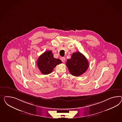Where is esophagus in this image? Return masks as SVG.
Listing matches in <instances>:
<instances>
[{
    "instance_id": "obj_1",
    "label": "esophagus",
    "mask_w": 122,
    "mask_h": 122,
    "mask_svg": "<svg viewBox=\"0 0 122 122\" xmlns=\"http://www.w3.org/2000/svg\"><path fill=\"white\" fill-rule=\"evenodd\" d=\"M61 61L63 62V63H64L66 59H65V58L64 57H62V58H61Z\"/></svg>"
}]
</instances>
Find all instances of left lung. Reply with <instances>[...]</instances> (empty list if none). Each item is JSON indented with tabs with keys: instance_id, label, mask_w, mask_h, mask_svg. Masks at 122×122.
Masks as SVG:
<instances>
[{
	"instance_id": "left-lung-1",
	"label": "left lung",
	"mask_w": 122,
	"mask_h": 122,
	"mask_svg": "<svg viewBox=\"0 0 122 122\" xmlns=\"http://www.w3.org/2000/svg\"><path fill=\"white\" fill-rule=\"evenodd\" d=\"M66 65L72 76H79L86 72L89 65L85 56L77 51L73 53L71 58L67 60Z\"/></svg>"
}]
</instances>
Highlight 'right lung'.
I'll return each mask as SVG.
<instances>
[{
	"instance_id": "1",
	"label": "right lung",
	"mask_w": 122,
	"mask_h": 122,
	"mask_svg": "<svg viewBox=\"0 0 122 122\" xmlns=\"http://www.w3.org/2000/svg\"><path fill=\"white\" fill-rule=\"evenodd\" d=\"M62 63L60 59L55 58L52 51H49L43 53L39 56L37 65L43 75H48L52 72L57 65Z\"/></svg>"
}]
</instances>
